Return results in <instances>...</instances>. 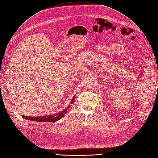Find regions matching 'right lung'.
I'll return each mask as SVG.
<instances>
[{
  "label": "right lung",
  "mask_w": 158,
  "mask_h": 158,
  "mask_svg": "<svg viewBox=\"0 0 158 158\" xmlns=\"http://www.w3.org/2000/svg\"><path fill=\"white\" fill-rule=\"evenodd\" d=\"M75 101V97H73V100L70 104L68 106L67 108L64 109L62 111L60 112L59 113H57L56 114H52V115H49V116H40V117H31V116H23L22 118L29 120V121H37V122H50V123H54L56 122L60 119H61L64 116L67 114V110L69 109L71 105L74 103Z\"/></svg>",
  "instance_id": "obj_1"
}]
</instances>
